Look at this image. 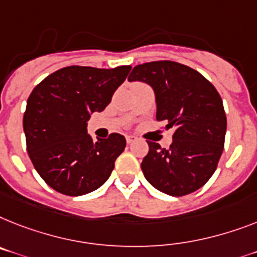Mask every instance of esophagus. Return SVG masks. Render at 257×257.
I'll return each mask as SVG.
<instances>
[{
	"label": "esophagus",
	"instance_id": "34e87169",
	"mask_svg": "<svg viewBox=\"0 0 257 257\" xmlns=\"http://www.w3.org/2000/svg\"><path fill=\"white\" fill-rule=\"evenodd\" d=\"M138 138L135 137V135H127L126 137V141H127V143L128 144H131V143H134V142L137 141Z\"/></svg>",
	"mask_w": 257,
	"mask_h": 257
}]
</instances>
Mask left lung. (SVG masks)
Returning a JSON list of instances; mask_svg holds the SVG:
<instances>
[{
	"instance_id": "left-lung-1",
	"label": "left lung",
	"mask_w": 257,
	"mask_h": 257,
	"mask_svg": "<svg viewBox=\"0 0 257 257\" xmlns=\"http://www.w3.org/2000/svg\"><path fill=\"white\" fill-rule=\"evenodd\" d=\"M128 81L152 86L156 119L175 128L168 150L147 141L150 151L141 165L146 180L173 197L202 188L217 169L227 127L217 89L196 69L171 60L137 65Z\"/></svg>"
}]
</instances>
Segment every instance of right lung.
Instances as JSON below:
<instances>
[{"instance_id":"1","label":"right lung","mask_w":257,"mask_h":257,"mask_svg":"<svg viewBox=\"0 0 257 257\" xmlns=\"http://www.w3.org/2000/svg\"><path fill=\"white\" fill-rule=\"evenodd\" d=\"M130 69V65L113 69L71 65L34 88L23 115L27 152L52 189L65 196H82L110 177L126 139L114 133L94 142L86 122L90 114L109 105Z\"/></svg>"}]
</instances>
